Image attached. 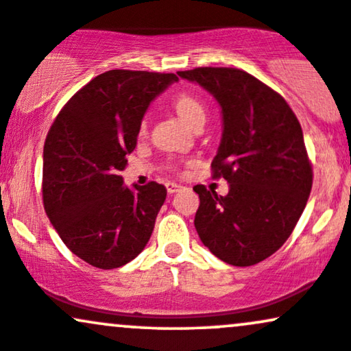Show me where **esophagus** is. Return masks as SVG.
I'll list each match as a JSON object with an SVG mask.
<instances>
[{
    "label": "esophagus",
    "mask_w": 351,
    "mask_h": 351,
    "mask_svg": "<svg viewBox=\"0 0 351 351\" xmlns=\"http://www.w3.org/2000/svg\"><path fill=\"white\" fill-rule=\"evenodd\" d=\"M166 189H167L169 193H176V192H179L180 189H182V185L176 184V182H167L166 184Z\"/></svg>",
    "instance_id": "obj_1"
}]
</instances>
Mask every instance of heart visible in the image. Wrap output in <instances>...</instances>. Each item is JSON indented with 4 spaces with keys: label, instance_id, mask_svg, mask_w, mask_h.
<instances>
[{
    "label": "heart",
    "instance_id": "obj_1",
    "mask_svg": "<svg viewBox=\"0 0 351 351\" xmlns=\"http://www.w3.org/2000/svg\"><path fill=\"white\" fill-rule=\"evenodd\" d=\"M172 105H174L176 113L179 114L180 119L192 128L197 123L205 121V118H207V108H205V105L191 93L177 95Z\"/></svg>",
    "mask_w": 351,
    "mask_h": 351
}]
</instances>
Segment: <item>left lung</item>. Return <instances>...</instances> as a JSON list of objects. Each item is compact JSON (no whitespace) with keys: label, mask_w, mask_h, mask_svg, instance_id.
<instances>
[{"label":"left lung","mask_w":351,"mask_h":351,"mask_svg":"<svg viewBox=\"0 0 351 351\" xmlns=\"http://www.w3.org/2000/svg\"><path fill=\"white\" fill-rule=\"evenodd\" d=\"M177 75L212 93L223 117L212 176L223 177L230 192L193 187L197 233L221 261L256 265L286 243L311 195L314 174L299 119L281 95L245 70L197 67Z\"/></svg>","instance_id":"left-lung-1"}]
</instances>
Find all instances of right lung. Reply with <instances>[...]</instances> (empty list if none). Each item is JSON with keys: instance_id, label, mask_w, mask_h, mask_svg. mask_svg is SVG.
Instances as JSON below:
<instances>
[{"instance_id": "add662e5", "label": "right lung", "mask_w": 351, "mask_h": 351, "mask_svg": "<svg viewBox=\"0 0 351 351\" xmlns=\"http://www.w3.org/2000/svg\"><path fill=\"white\" fill-rule=\"evenodd\" d=\"M172 82L174 73L108 70L78 90L49 130L45 213L65 246L95 267L126 265L149 241L166 187L128 189L119 171L136 147L147 106Z\"/></svg>"}]
</instances>
